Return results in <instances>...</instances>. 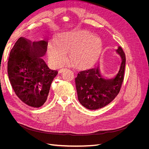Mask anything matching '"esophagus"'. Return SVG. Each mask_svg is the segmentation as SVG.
Wrapping results in <instances>:
<instances>
[{"label":"esophagus","instance_id":"esophagus-1","mask_svg":"<svg viewBox=\"0 0 149 149\" xmlns=\"http://www.w3.org/2000/svg\"><path fill=\"white\" fill-rule=\"evenodd\" d=\"M65 70V68H63V69H60L59 71H58V73H62V72L64 70Z\"/></svg>","mask_w":149,"mask_h":149}]
</instances>
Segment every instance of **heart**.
I'll return each mask as SVG.
<instances>
[{
    "label": "heart",
    "mask_w": 149,
    "mask_h": 149,
    "mask_svg": "<svg viewBox=\"0 0 149 149\" xmlns=\"http://www.w3.org/2000/svg\"><path fill=\"white\" fill-rule=\"evenodd\" d=\"M102 51L100 38L84 31H73L58 35L56 42L51 41L48 45V55L56 66L63 64L66 53L73 64L79 68H88L96 61Z\"/></svg>",
    "instance_id": "1"
}]
</instances>
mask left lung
Segmentation results:
<instances>
[{"mask_svg":"<svg viewBox=\"0 0 149 149\" xmlns=\"http://www.w3.org/2000/svg\"><path fill=\"white\" fill-rule=\"evenodd\" d=\"M116 52L120 56L118 73L111 78L102 73L101 67L79 71L75 78L79 102L90 110L100 109L109 104L119 94L124 80L125 53L120 47Z\"/></svg>","mask_w":149,"mask_h":149,"instance_id":"8db88e82","label":"left lung"}]
</instances>
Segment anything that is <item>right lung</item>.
<instances>
[{"label":"right lung","instance_id":"obj_1","mask_svg":"<svg viewBox=\"0 0 149 149\" xmlns=\"http://www.w3.org/2000/svg\"><path fill=\"white\" fill-rule=\"evenodd\" d=\"M48 42H31L20 37L11 49L7 72L17 97L29 106L40 107L47 100L58 71L49 69L43 57Z\"/></svg>","mask_w":149,"mask_h":149}]
</instances>
